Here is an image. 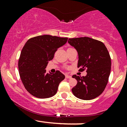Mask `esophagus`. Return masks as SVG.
<instances>
[{"instance_id": "34e87169", "label": "esophagus", "mask_w": 127, "mask_h": 127, "mask_svg": "<svg viewBox=\"0 0 127 127\" xmlns=\"http://www.w3.org/2000/svg\"><path fill=\"white\" fill-rule=\"evenodd\" d=\"M65 76V78H67V79H70L71 78H72V76H69L68 75H66Z\"/></svg>"}]
</instances>
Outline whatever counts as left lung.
<instances>
[{"label":"left lung","instance_id":"8db88e82","mask_svg":"<svg viewBox=\"0 0 127 127\" xmlns=\"http://www.w3.org/2000/svg\"><path fill=\"white\" fill-rule=\"evenodd\" d=\"M68 42L78 51L79 71L87 72L85 76H72L77 80L73 94L82 100L95 98L104 91L109 81L111 59L108 50L102 42L88 37L70 38Z\"/></svg>","mask_w":127,"mask_h":127}]
</instances>
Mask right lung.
Wrapping results in <instances>:
<instances>
[{
    "instance_id": "add662e5",
    "label": "right lung",
    "mask_w": 127,
    "mask_h": 127,
    "mask_svg": "<svg viewBox=\"0 0 127 127\" xmlns=\"http://www.w3.org/2000/svg\"><path fill=\"white\" fill-rule=\"evenodd\" d=\"M67 39L45 34L30 38L24 45L19 59L18 70L23 85L32 95L46 98L57 93L65 76L59 70L46 73L45 68Z\"/></svg>"
}]
</instances>
